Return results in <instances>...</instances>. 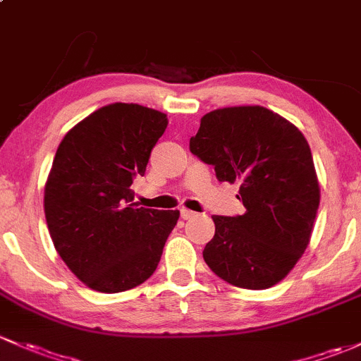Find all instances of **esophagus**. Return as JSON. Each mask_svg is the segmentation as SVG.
<instances>
[{"label": "esophagus", "instance_id": "esophagus-1", "mask_svg": "<svg viewBox=\"0 0 361 361\" xmlns=\"http://www.w3.org/2000/svg\"><path fill=\"white\" fill-rule=\"evenodd\" d=\"M180 214H181V218H183V219H190V218H193V216H195V212L190 211V209H180Z\"/></svg>", "mask_w": 361, "mask_h": 361}]
</instances>
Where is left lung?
Returning <instances> with one entry per match:
<instances>
[{"label": "left lung", "mask_w": 361, "mask_h": 361, "mask_svg": "<svg viewBox=\"0 0 361 361\" xmlns=\"http://www.w3.org/2000/svg\"><path fill=\"white\" fill-rule=\"evenodd\" d=\"M190 152L219 181L240 183L242 216H212L202 256L219 279L261 290L289 275L310 244L320 185L305 135L261 105L216 109L200 119Z\"/></svg>", "instance_id": "left-lung-1"}]
</instances>
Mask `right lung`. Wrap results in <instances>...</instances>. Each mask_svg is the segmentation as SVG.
Masks as SVG:
<instances>
[{
  "instance_id": "1",
  "label": "right lung",
  "mask_w": 361,
  "mask_h": 361,
  "mask_svg": "<svg viewBox=\"0 0 361 361\" xmlns=\"http://www.w3.org/2000/svg\"><path fill=\"white\" fill-rule=\"evenodd\" d=\"M168 116L138 104H109L75 124L56 149L44 185V216L56 252L90 289L114 294L150 279L180 211L136 207Z\"/></svg>"
}]
</instances>
